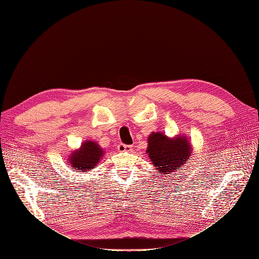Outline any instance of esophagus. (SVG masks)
<instances>
[{
	"label": "esophagus",
	"instance_id": "1",
	"mask_svg": "<svg viewBox=\"0 0 259 259\" xmlns=\"http://www.w3.org/2000/svg\"><path fill=\"white\" fill-rule=\"evenodd\" d=\"M117 150H119L120 152L131 151V150H132V146H130V145H124V144H120V145H117Z\"/></svg>",
	"mask_w": 259,
	"mask_h": 259
}]
</instances>
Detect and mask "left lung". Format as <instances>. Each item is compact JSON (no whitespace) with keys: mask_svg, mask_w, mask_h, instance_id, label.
<instances>
[{"mask_svg":"<svg viewBox=\"0 0 259 259\" xmlns=\"http://www.w3.org/2000/svg\"><path fill=\"white\" fill-rule=\"evenodd\" d=\"M191 152V144L185 136L169 138L156 132L148 137V156L162 176L178 170L189 161Z\"/></svg>","mask_w":259,"mask_h":259,"instance_id":"1","label":"left lung"}]
</instances>
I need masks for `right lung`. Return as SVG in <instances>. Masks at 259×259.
I'll use <instances>...</instances> for the list:
<instances>
[{
  "mask_svg": "<svg viewBox=\"0 0 259 259\" xmlns=\"http://www.w3.org/2000/svg\"><path fill=\"white\" fill-rule=\"evenodd\" d=\"M104 155V149L100 148L99 145L95 142H90L86 140L84 142L80 149L72 151L70 154L69 163L70 167H73L74 171L84 173L86 170L95 168L100 162V159Z\"/></svg>",
  "mask_w": 259,
  "mask_h": 259,
  "instance_id": "add662e5",
  "label": "right lung"
}]
</instances>
